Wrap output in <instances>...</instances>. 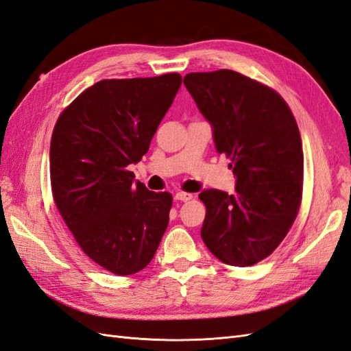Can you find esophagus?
Returning a JSON list of instances; mask_svg holds the SVG:
<instances>
[{
    "mask_svg": "<svg viewBox=\"0 0 351 351\" xmlns=\"http://www.w3.org/2000/svg\"><path fill=\"white\" fill-rule=\"evenodd\" d=\"M174 197L177 199V201L187 202V201H191V199H193V195L192 193H186V192H177Z\"/></svg>",
    "mask_w": 351,
    "mask_h": 351,
    "instance_id": "1",
    "label": "esophagus"
}]
</instances>
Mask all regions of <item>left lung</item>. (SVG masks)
I'll return each instance as SVG.
<instances>
[{"instance_id": "obj_1", "label": "left lung", "mask_w": 351, "mask_h": 351, "mask_svg": "<svg viewBox=\"0 0 351 351\" xmlns=\"http://www.w3.org/2000/svg\"><path fill=\"white\" fill-rule=\"evenodd\" d=\"M183 82L236 177L233 195L199 193L206 206L201 236L220 261L252 266L285 239L300 210L304 156L297 121L276 91L239 72H193Z\"/></svg>"}]
</instances>
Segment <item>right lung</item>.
Wrapping results in <instances>:
<instances>
[{"instance_id":"add662e5","label":"right lung","mask_w":351,"mask_h":351,"mask_svg":"<svg viewBox=\"0 0 351 351\" xmlns=\"http://www.w3.org/2000/svg\"><path fill=\"white\" fill-rule=\"evenodd\" d=\"M180 85L178 73L101 80L53 130L54 204L87 257L119 276L143 270L167 230L171 193L150 192L128 165L147 154Z\"/></svg>"}]
</instances>
